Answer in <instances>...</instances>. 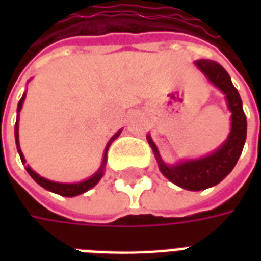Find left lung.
<instances>
[{
	"label": "left lung",
	"instance_id": "1",
	"mask_svg": "<svg viewBox=\"0 0 261 261\" xmlns=\"http://www.w3.org/2000/svg\"><path fill=\"white\" fill-rule=\"evenodd\" d=\"M194 64L207 76L213 85L217 86L224 93L228 109L232 112L230 133L226 141L217 151H214L204 158L183 161L176 165L165 164L159 155L158 148L149 136H148V142L156 156L159 169L166 179H169L172 183H175L176 186L181 189L198 192L218 185L235 168L246 141L247 121L242 108L239 92L233 86L229 74L225 71L224 67L213 60H197Z\"/></svg>",
	"mask_w": 261,
	"mask_h": 261
}]
</instances>
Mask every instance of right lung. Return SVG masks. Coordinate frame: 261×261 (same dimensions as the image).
Segmentation results:
<instances>
[{
    "mask_svg": "<svg viewBox=\"0 0 261 261\" xmlns=\"http://www.w3.org/2000/svg\"><path fill=\"white\" fill-rule=\"evenodd\" d=\"M26 93H23V96L20 97L19 103H18V119H16V123H15V141H16V148H18V152H19L20 161H22V164H25V156H23V153L20 151L19 147V125H18V121H19V112L20 109H22V105H23V100H25ZM120 133L121 130L117 131L113 137H112V140L108 142V145H106V149H105V156H103V162L102 166L99 168L96 173L93 176H91L89 179H86L84 181H80V183H59V181H53V180H48V179H44L42 176H39L36 172H33L31 169V166H26V170H28V173L32 176V179L36 181L37 185H40L43 189H46L48 192H53L56 194H60V196H64V197H75L78 196V194H82V193L88 192V190H91L92 187L96 186V183L100 179H102L103 172H105V165H106V155H108V149L110 147V144L113 142V140H116L117 137L120 136Z\"/></svg>",
    "mask_w": 261,
    "mask_h": 261,
    "instance_id": "obj_1",
    "label": "right lung"
}]
</instances>
